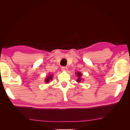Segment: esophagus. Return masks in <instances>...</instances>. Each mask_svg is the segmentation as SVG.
<instances>
[{
    "label": "esophagus",
    "instance_id": "esophagus-1",
    "mask_svg": "<svg viewBox=\"0 0 130 130\" xmlns=\"http://www.w3.org/2000/svg\"><path fill=\"white\" fill-rule=\"evenodd\" d=\"M61 69L62 71H64V72H67V70H68V68H67L66 67H62Z\"/></svg>",
    "mask_w": 130,
    "mask_h": 130
}]
</instances>
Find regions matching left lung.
<instances>
[{
    "label": "left lung",
    "instance_id": "8db88e82",
    "mask_svg": "<svg viewBox=\"0 0 130 130\" xmlns=\"http://www.w3.org/2000/svg\"><path fill=\"white\" fill-rule=\"evenodd\" d=\"M76 76H77V79L76 80V81L78 82V83H80V82H81V81L83 80L82 78H81L82 77V74L80 72H77V73H75Z\"/></svg>",
    "mask_w": 130,
    "mask_h": 130
}]
</instances>
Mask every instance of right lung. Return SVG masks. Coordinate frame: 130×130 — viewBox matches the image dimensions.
<instances>
[{
	"label": "right lung",
	"instance_id": "obj_1",
	"mask_svg": "<svg viewBox=\"0 0 130 130\" xmlns=\"http://www.w3.org/2000/svg\"><path fill=\"white\" fill-rule=\"evenodd\" d=\"M53 79V75H49L46 77V78H45V83H49V82L52 80Z\"/></svg>",
	"mask_w": 130,
	"mask_h": 130
}]
</instances>
